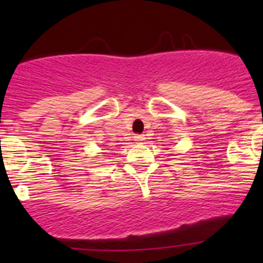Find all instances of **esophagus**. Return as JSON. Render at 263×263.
Masks as SVG:
<instances>
[{
	"label": "esophagus",
	"mask_w": 263,
	"mask_h": 263,
	"mask_svg": "<svg viewBox=\"0 0 263 263\" xmlns=\"http://www.w3.org/2000/svg\"><path fill=\"white\" fill-rule=\"evenodd\" d=\"M134 138H136V141H138V142H142V141H145L146 139V137L143 136V134H141V136H136Z\"/></svg>",
	"instance_id": "obj_1"
}]
</instances>
